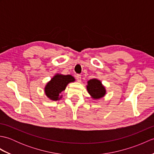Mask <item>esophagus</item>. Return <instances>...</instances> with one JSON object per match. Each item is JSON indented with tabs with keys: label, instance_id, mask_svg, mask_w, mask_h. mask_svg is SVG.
<instances>
[{
	"label": "esophagus",
	"instance_id": "1",
	"mask_svg": "<svg viewBox=\"0 0 154 154\" xmlns=\"http://www.w3.org/2000/svg\"><path fill=\"white\" fill-rule=\"evenodd\" d=\"M75 77H76V79H77L78 82H81V75H77Z\"/></svg>",
	"mask_w": 154,
	"mask_h": 154
}]
</instances>
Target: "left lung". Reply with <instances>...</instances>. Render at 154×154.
Returning <instances> with one entry per match:
<instances>
[{"instance_id":"left-lung-1","label":"left lung","mask_w":154,"mask_h":154,"mask_svg":"<svg viewBox=\"0 0 154 154\" xmlns=\"http://www.w3.org/2000/svg\"><path fill=\"white\" fill-rule=\"evenodd\" d=\"M87 90L91 98L94 100H99L105 96L106 93V88L102 82L96 78L87 81Z\"/></svg>"}]
</instances>
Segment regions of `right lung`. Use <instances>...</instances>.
Here are the masks:
<instances>
[{"mask_svg":"<svg viewBox=\"0 0 154 154\" xmlns=\"http://www.w3.org/2000/svg\"><path fill=\"white\" fill-rule=\"evenodd\" d=\"M75 81V78L71 75L56 73L45 85L44 87L45 95L51 100H60L63 97L62 91H65L69 83Z\"/></svg>","mask_w":154,"mask_h":154,"instance_id":"obj_1","label":"right lung"}]
</instances>
